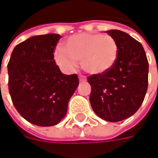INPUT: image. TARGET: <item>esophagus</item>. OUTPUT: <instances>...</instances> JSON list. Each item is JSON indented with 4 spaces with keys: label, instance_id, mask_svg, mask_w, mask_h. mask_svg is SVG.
I'll use <instances>...</instances> for the list:
<instances>
[{
    "label": "esophagus",
    "instance_id": "esophagus-1",
    "mask_svg": "<svg viewBox=\"0 0 158 158\" xmlns=\"http://www.w3.org/2000/svg\"><path fill=\"white\" fill-rule=\"evenodd\" d=\"M86 80H87V78H86V76H82V75L79 76V81H80V82H85Z\"/></svg>",
    "mask_w": 158,
    "mask_h": 158
}]
</instances>
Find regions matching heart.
I'll list each match as a JSON object with an SVG mask.
<instances>
[{"instance_id": "b5f03b06", "label": "heart", "mask_w": 158, "mask_h": 158, "mask_svg": "<svg viewBox=\"0 0 158 158\" xmlns=\"http://www.w3.org/2000/svg\"><path fill=\"white\" fill-rule=\"evenodd\" d=\"M118 57V45L110 35L85 32L70 37L65 50L58 47L54 52L57 64L66 71H72L76 62L90 74H101L109 70Z\"/></svg>"}]
</instances>
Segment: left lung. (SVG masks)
<instances>
[{
    "label": "left lung",
    "mask_w": 158,
    "mask_h": 158,
    "mask_svg": "<svg viewBox=\"0 0 158 158\" xmlns=\"http://www.w3.org/2000/svg\"><path fill=\"white\" fill-rule=\"evenodd\" d=\"M107 33L118 45V57L104 73L89 76V102L101 118L118 122L134 115L142 106L148 89L149 62L140 42L118 30Z\"/></svg>",
    "instance_id": "1"
}]
</instances>
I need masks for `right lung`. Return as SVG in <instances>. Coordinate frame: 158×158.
I'll return each instance as SVG.
<instances>
[{
  "mask_svg": "<svg viewBox=\"0 0 158 158\" xmlns=\"http://www.w3.org/2000/svg\"><path fill=\"white\" fill-rule=\"evenodd\" d=\"M59 34L34 36L15 46L8 63L9 91L23 118L40 127L57 125L65 117L79 84L76 74L60 72L53 52Z\"/></svg>",
  "mask_w": 158,
  "mask_h": 158,
  "instance_id": "1",
  "label": "right lung"
}]
</instances>
